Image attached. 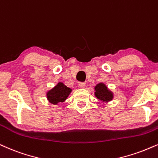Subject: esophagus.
Masks as SVG:
<instances>
[{
    "label": "esophagus",
    "instance_id": "esophagus-1",
    "mask_svg": "<svg viewBox=\"0 0 158 158\" xmlns=\"http://www.w3.org/2000/svg\"><path fill=\"white\" fill-rule=\"evenodd\" d=\"M78 85L81 89H83V88L85 86V83H84V82H80V83H78Z\"/></svg>",
    "mask_w": 158,
    "mask_h": 158
}]
</instances>
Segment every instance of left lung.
I'll list each match as a JSON object with an SVG mask.
<instances>
[{
  "label": "left lung",
  "mask_w": 158,
  "mask_h": 158,
  "mask_svg": "<svg viewBox=\"0 0 158 158\" xmlns=\"http://www.w3.org/2000/svg\"><path fill=\"white\" fill-rule=\"evenodd\" d=\"M94 89H95L94 95L100 101L103 102H109L113 99V93L108 89L107 86L104 83H100L97 84L94 87Z\"/></svg>",
  "instance_id": "obj_1"
}]
</instances>
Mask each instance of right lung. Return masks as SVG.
Segmentation results:
<instances>
[{
  "instance_id": "1",
  "label": "right lung",
  "mask_w": 158,
  "mask_h": 158,
  "mask_svg": "<svg viewBox=\"0 0 158 158\" xmlns=\"http://www.w3.org/2000/svg\"><path fill=\"white\" fill-rule=\"evenodd\" d=\"M72 92L70 88L67 87L64 83L59 82L57 85L47 92L46 97L48 101L53 104L64 102Z\"/></svg>"
}]
</instances>
